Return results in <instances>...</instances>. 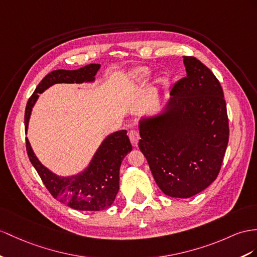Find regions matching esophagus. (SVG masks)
Returning a JSON list of instances; mask_svg holds the SVG:
<instances>
[{
  "label": "esophagus",
  "instance_id": "esophagus-1",
  "mask_svg": "<svg viewBox=\"0 0 257 257\" xmlns=\"http://www.w3.org/2000/svg\"><path fill=\"white\" fill-rule=\"evenodd\" d=\"M128 136H129V139H130L131 143H133V146H137L138 142H139V139H140L139 133H138L137 130H130Z\"/></svg>",
  "mask_w": 257,
  "mask_h": 257
}]
</instances>
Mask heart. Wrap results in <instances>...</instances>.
Instances as JSON below:
<instances>
[{
  "instance_id": "1",
  "label": "heart",
  "mask_w": 257,
  "mask_h": 257,
  "mask_svg": "<svg viewBox=\"0 0 257 257\" xmlns=\"http://www.w3.org/2000/svg\"><path fill=\"white\" fill-rule=\"evenodd\" d=\"M134 76H135L137 80H146V79L149 76V71L146 70V69H143V68L136 69L134 71Z\"/></svg>"
}]
</instances>
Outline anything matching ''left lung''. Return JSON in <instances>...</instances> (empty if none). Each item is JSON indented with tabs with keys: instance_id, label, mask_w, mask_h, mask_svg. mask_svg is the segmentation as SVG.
<instances>
[{
	"instance_id": "8db88e82",
	"label": "left lung",
	"mask_w": 257,
	"mask_h": 257,
	"mask_svg": "<svg viewBox=\"0 0 257 257\" xmlns=\"http://www.w3.org/2000/svg\"><path fill=\"white\" fill-rule=\"evenodd\" d=\"M183 64L187 77L175 83L162 113L139 120V149L162 191L188 199L218 176L229 124L218 79L193 56Z\"/></svg>"
}]
</instances>
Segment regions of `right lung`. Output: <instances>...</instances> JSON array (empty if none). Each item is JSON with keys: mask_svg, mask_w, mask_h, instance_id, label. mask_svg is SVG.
Masks as SVG:
<instances>
[{"mask_svg": "<svg viewBox=\"0 0 257 257\" xmlns=\"http://www.w3.org/2000/svg\"><path fill=\"white\" fill-rule=\"evenodd\" d=\"M100 67V64H89L77 70H53L45 76L38 84L26 106V131L28 129L32 107L35 106L39 94L55 83L93 82ZM26 149L32 166L36 168L44 186L54 199L78 210H101L109 207L115 201L119 190L121 162L133 150V147L126 130L110 134L98 147L88 167L81 173L68 177L57 176L43 166L32 151L27 138Z\"/></svg>", "mask_w": 257, "mask_h": 257, "instance_id": "add662e5", "label": "right lung"}]
</instances>
